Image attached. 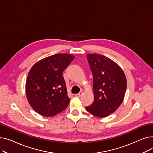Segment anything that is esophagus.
<instances>
[{"label": "esophagus", "instance_id": "obj_1", "mask_svg": "<svg viewBox=\"0 0 153 153\" xmlns=\"http://www.w3.org/2000/svg\"><path fill=\"white\" fill-rule=\"evenodd\" d=\"M82 94H83V92L80 91L79 93L76 94H75V96H76V97H81V96H82Z\"/></svg>", "mask_w": 153, "mask_h": 153}]
</instances>
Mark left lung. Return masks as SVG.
<instances>
[{"label":"left lung","mask_w":153,"mask_h":153,"mask_svg":"<svg viewBox=\"0 0 153 153\" xmlns=\"http://www.w3.org/2000/svg\"><path fill=\"white\" fill-rule=\"evenodd\" d=\"M93 73L94 101L86 111L98 117H105L121 105L127 88V78L121 67L105 56H86Z\"/></svg>","instance_id":"obj_1"}]
</instances>
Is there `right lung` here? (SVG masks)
<instances>
[{
  "instance_id": "obj_1",
  "label": "right lung",
  "mask_w": 153,
  "mask_h": 153,
  "mask_svg": "<svg viewBox=\"0 0 153 153\" xmlns=\"http://www.w3.org/2000/svg\"><path fill=\"white\" fill-rule=\"evenodd\" d=\"M75 57L57 53L39 60L30 69L26 94L30 105L39 114L52 117L67 108L70 99L62 74Z\"/></svg>"
}]
</instances>
